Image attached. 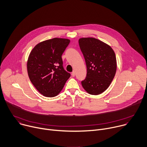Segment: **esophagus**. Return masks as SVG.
I'll return each instance as SVG.
<instances>
[{"label":"esophagus","instance_id":"esophagus-1","mask_svg":"<svg viewBox=\"0 0 147 147\" xmlns=\"http://www.w3.org/2000/svg\"><path fill=\"white\" fill-rule=\"evenodd\" d=\"M75 75H76V73H75V71H73V72L71 73V76H72L73 77H74V76H75Z\"/></svg>","mask_w":147,"mask_h":147}]
</instances>
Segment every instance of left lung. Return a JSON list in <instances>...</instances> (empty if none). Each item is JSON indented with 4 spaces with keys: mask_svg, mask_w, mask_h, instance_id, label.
<instances>
[{
    "mask_svg": "<svg viewBox=\"0 0 147 147\" xmlns=\"http://www.w3.org/2000/svg\"><path fill=\"white\" fill-rule=\"evenodd\" d=\"M78 43L87 67L82 86L90 94H100L107 89L115 76V53L110 46L95 38H81Z\"/></svg>",
    "mask_w": 147,
    "mask_h": 147,
    "instance_id": "1",
    "label": "left lung"
}]
</instances>
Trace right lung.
Returning a JSON list of instances; mask_svg holds the SVG:
<instances>
[{
  "instance_id": "right-lung-1",
  "label": "right lung",
  "mask_w": 147,
  "mask_h": 147,
  "mask_svg": "<svg viewBox=\"0 0 147 147\" xmlns=\"http://www.w3.org/2000/svg\"><path fill=\"white\" fill-rule=\"evenodd\" d=\"M70 42L61 38L47 40L37 44L30 53L27 63L29 78L45 97L58 95L71 76L64 70L61 58Z\"/></svg>"
}]
</instances>
